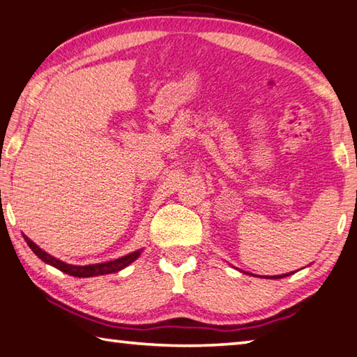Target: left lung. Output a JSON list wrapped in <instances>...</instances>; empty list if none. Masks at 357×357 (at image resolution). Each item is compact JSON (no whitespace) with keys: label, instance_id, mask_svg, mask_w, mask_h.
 <instances>
[{"label":"left lung","instance_id":"8db88e82","mask_svg":"<svg viewBox=\"0 0 357 357\" xmlns=\"http://www.w3.org/2000/svg\"><path fill=\"white\" fill-rule=\"evenodd\" d=\"M288 274H283V275H279V277H287ZM274 279H277V277H274Z\"/></svg>","mask_w":357,"mask_h":357}]
</instances>
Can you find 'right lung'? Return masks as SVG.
I'll list each match as a JSON object with an SVG mask.
<instances>
[{
	"mask_svg": "<svg viewBox=\"0 0 357 357\" xmlns=\"http://www.w3.org/2000/svg\"><path fill=\"white\" fill-rule=\"evenodd\" d=\"M23 238H25L26 244L29 245V249H31L36 253V255H38L42 259V261L53 266V268H56L59 271H63V273H66V274L74 275V277H94V275H105V274L118 273V271L124 269L126 266H129L132 261H135V259L140 257V252H142V250H137L134 253H129V255L121 257L118 259H113V261H107V263L88 264V266H74V264H68L64 261H59V259L53 258L52 255H48L47 252L42 250L39 245H36L28 236H23Z\"/></svg>",
	"mask_w": 357,
	"mask_h": 357,
	"instance_id": "right-lung-1",
	"label": "right lung"
}]
</instances>
